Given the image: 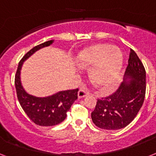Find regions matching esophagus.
Listing matches in <instances>:
<instances>
[{
	"label": "esophagus",
	"mask_w": 156,
	"mask_h": 156,
	"mask_svg": "<svg viewBox=\"0 0 156 156\" xmlns=\"http://www.w3.org/2000/svg\"><path fill=\"white\" fill-rule=\"evenodd\" d=\"M88 95H89V91L87 90L83 89V88H81L78 91V98H83Z\"/></svg>",
	"instance_id": "esophagus-1"
}]
</instances>
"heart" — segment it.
Masks as SVG:
<instances>
[{"label": "heart", "mask_w": 156, "mask_h": 156, "mask_svg": "<svg viewBox=\"0 0 156 156\" xmlns=\"http://www.w3.org/2000/svg\"><path fill=\"white\" fill-rule=\"evenodd\" d=\"M78 61L83 67H93L90 77L103 89L110 90L113 87L122 62V56L118 50L111 44H96L86 48L79 55Z\"/></svg>", "instance_id": "heart-1"}]
</instances>
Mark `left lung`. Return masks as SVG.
<instances>
[{
  "label": "left lung",
  "instance_id": "8db88e82",
  "mask_svg": "<svg viewBox=\"0 0 156 156\" xmlns=\"http://www.w3.org/2000/svg\"><path fill=\"white\" fill-rule=\"evenodd\" d=\"M125 81L108 96L98 99L91 119L95 126L107 130L126 127L135 118L146 95V69L143 62L130 49Z\"/></svg>",
  "mask_w": 156,
  "mask_h": 156
}]
</instances>
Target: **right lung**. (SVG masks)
<instances>
[{
	"label": "right lung",
	"instance_id": "1",
	"mask_svg": "<svg viewBox=\"0 0 156 156\" xmlns=\"http://www.w3.org/2000/svg\"><path fill=\"white\" fill-rule=\"evenodd\" d=\"M52 40L35 46L24 55L18 63L16 71L14 84L19 104L35 124L41 126H52L58 125L66 119L67 112L71 105L78 99V88L74 90H64L46 98H38L26 92L21 84L20 69L23 61L41 48L49 46Z\"/></svg>",
	"mask_w": 156,
	"mask_h": 156
}]
</instances>
